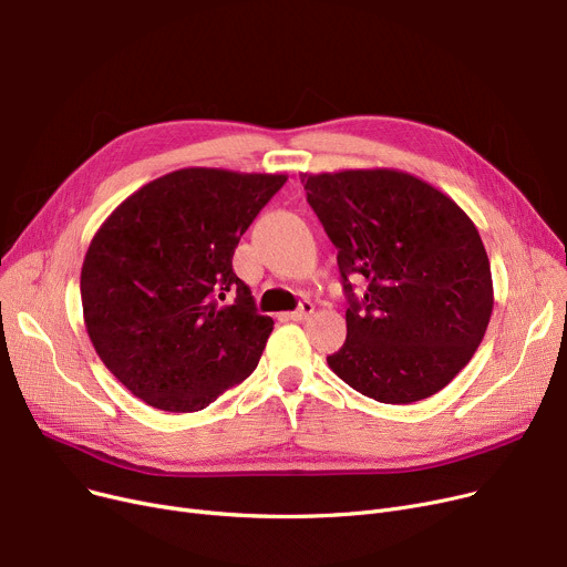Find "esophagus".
I'll return each instance as SVG.
<instances>
[{"mask_svg":"<svg viewBox=\"0 0 567 567\" xmlns=\"http://www.w3.org/2000/svg\"><path fill=\"white\" fill-rule=\"evenodd\" d=\"M312 312H315V306L310 303V300H303V303L298 306V310L289 312L287 317H289L291 321H306V319H310V317H312Z\"/></svg>","mask_w":567,"mask_h":567,"instance_id":"obj_1","label":"esophagus"}]
</instances>
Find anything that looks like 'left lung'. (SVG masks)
<instances>
[{
	"mask_svg": "<svg viewBox=\"0 0 567 567\" xmlns=\"http://www.w3.org/2000/svg\"><path fill=\"white\" fill-rule=\"evenodd\" d=\"M337 248L347 342L328 367L381 403L422 401L472 360L493 315V276L472 218L394 168L300 175ZM364 277L362 297L352 280Z\"/></svg>",
	"mask_w": 567,
	"mask_h": 567,
	"instance_id": "left-lung-1",
	"label": "left lung"
}]
</instances>
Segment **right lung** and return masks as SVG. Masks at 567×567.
I'll use <instances>...</instances> for the list:
<instances>
[{
    "label": "right lung",
    "mask_w": 567,
    "mask_h": 567,
    "mask_svg": "<svg viewBox=\"0 0 567 567\" xmlns=\"http://www.w3.org/2000/svg\"><path fill=\"white\" fill-rule=\"evenodd\" d=\"M287 175L179 168L141 186L95 233L82 267L91 342L147 405L196 412L257 367L274 319L233 255Z\"/></svg>",
    "instance_id": "right-lung-1"
}]
</instances>
